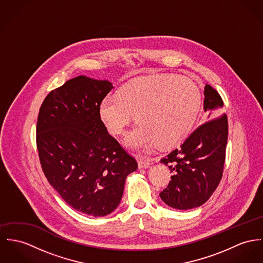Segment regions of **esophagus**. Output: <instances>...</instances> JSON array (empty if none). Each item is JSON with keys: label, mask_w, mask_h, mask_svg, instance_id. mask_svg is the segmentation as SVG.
Listing matches in <instances>:
<instances>
[{"label": "esophagus", "mask_w": 263, "mask_h": 263, "mask_svg": "<svg viewBox=\"0 0 263 263\" xmlns=\"http://www.w3.org/2000/svg\"><path fill=\"white\" fill-rule=\"evenodd\" d=\"M150 163L149 161L146 159V158H143V157H140L139 159H138V166H139V168L140 169H146V168H149L150 167Z\"/></svg>", "instance_id": "obj_1"}]
</instances>
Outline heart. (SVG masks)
<instances>
[{
    "mask_svg": "<svg viewBox=\"0 0 263 263\" xmlns=\"http://www.w3.org/2000/svg\"><path fill=\"white\" fill-rule=\"evenodd\" d=\"M200 107L201 93L194 82L160 74L123 85L117 97L102 100L99 114L117 136L124 134L134 115L139 125L128 133L124 145L142 151L156 144L160 148L179 145L190 134Z\"/></svg>",
    "mask_w": 263,
    "mask_h": 263,
    "instance_id": "b5f03b06",
    "label": "heart"
}]
</instances>
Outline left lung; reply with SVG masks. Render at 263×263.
<instances>
[{
	"instance_id": "obj_1",
	"label": "left lung",
	"mask_w": 263,
	"mask_h": 263,
	"mask_svg": "<svg viewBox=\"0 0 263 263\" xmlns=\"http://www.w3.org/2000/svg\"><path fill=\"white\" fill-rule=\"evenodd\" d=\"M222 107L220 95L206 84L203 109L207 122L160 161L173 172L168 187L160 193L162 201L168 206L179 210L199 207L217 188L228 137L227 117L219 116Z\"/></svg>"
}]
</instances>
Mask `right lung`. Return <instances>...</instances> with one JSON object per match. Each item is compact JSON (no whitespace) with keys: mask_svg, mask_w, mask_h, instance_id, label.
<instances>
[{"mask_svg":"<svg viewBox=\"0 0 263 263\" xmlns=\"http://www.w3.org/2000/svg\"><path fill=\"white\" fill-rule=\"evenodd\" d=\"M113 88L107 80L73 78L48 94L37 122L46 178L68 205L94 217L118 207L126 177L138 168L100 118L101 101Z\"/></svg>","mask_w":263,"mask_h":263,"instance_id":"obj_1","label":"right lung"}]
</instances>
